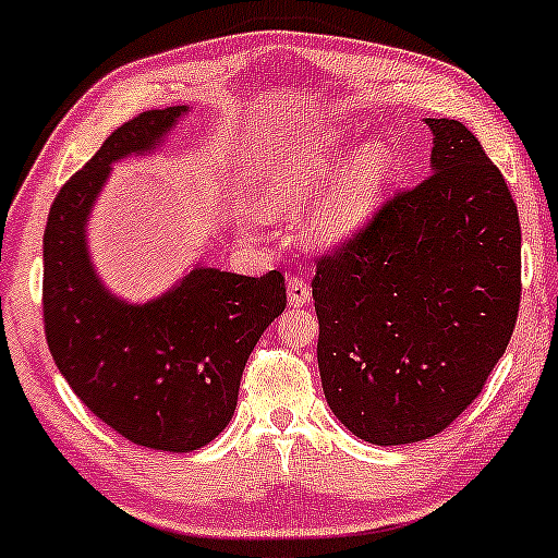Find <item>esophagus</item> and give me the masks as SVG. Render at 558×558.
<instances>
[{
  "mask_svg": "<svg viewBox=\"0 0 558 558\" xmlns=\"http://www.w3.org/2000/svg\"><path fill=\"white\" fill-rule=\"evenodd\" d=\"M286 293H288V304L291 306H306L310 304V283H306L304 278H299V275H291L286 283Z\"/></svg>",
  "mask_w": 558,
  "mask_h": 558,
  "instance_id": "esophagus-1",
  "label": "esophagus"
}]
</instances>
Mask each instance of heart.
<instances>
[{"label": "heart", "instance_id": "heart-1", "mask_svg": "<svg viewBox=\"0 0 558 558\" xmlns=\"http://www.w3.org/2000/svg\"><path fill=\"white\" fill-rule=\"evenodd\" d=\"M345 151L349 136L341 128H319L293 141L262 178L259 213L278 220L306 207L299 226L306 243L332 246L349 239L375 213L396 155L383 141L360 146L344 163Z\"/></svg>", "mask_w": 558, "mask_h": 558}]
</instances>
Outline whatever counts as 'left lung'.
<instances>
[{"instance_id": "obj_1", "label": "left lung", "mask_w": 558, "mask_h": 558, "mask_svg": "<svg viewBox=\"0 0 558 558\" xmlns=\"http://www.w3.org/2000/svg\"><path fill=\"white\" fill-rule=\"evenodd\" d=\"M425 123L433 175L319 259L312 280L325 399L375 446L446 430L480 396L520 312L509 185L459 120Z\"/></svg>"}]
</instances>
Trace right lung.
Instances as JSON below:
<instances>
[{"mask_svg": "<svg viewBox=\"0 0 558 558\" xmlns=\"http://www.w3.org/2000/svg\"><path fill=\"white\" fill-rule=\"evenodd\" d=\"M189 107L141 112L62 185L44 230V328L75 396L136 446L189 453L228 427L248 354L286 310L283 275L246 278L196 262L144 304L101 283L88 217L125 157L155 155Z\"/></svg>", "mask_w": 558, "mask_h": 558, "instance_id": "1", "label": "right lung"}]
</instances>
